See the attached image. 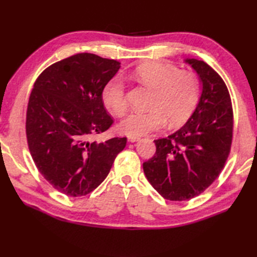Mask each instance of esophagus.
Returning <instances> with one entry per match:
<instances>
[{"mask_svg": "<svg viewBox=\"0 0 257 257\" xmlns=\"http://www.w3.org/2000/svg\"><path fill=\"white\" fill-rule=\"evenodd\" d=\"M127 139L129 143H136V141H138L140 138L137 137V136H127Z\"/></svg>", "mask_w": 257, "mask_h": 257, "instance_id": "34e87169", "label": "esophagus"}]
</instances>
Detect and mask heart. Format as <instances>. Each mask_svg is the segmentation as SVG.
<instances>
[{
  "mask_svg": "<svg viewBox=\"0 0 257 257\" xmlns=\"http://www.w3.org/2000/svg\"><path fill=\"white\" fill-rule=\"evenodd\" d=\"M137 78L154 90L151 109L133 111L118 124L120 133L127 136H143L166 124L187 121L192 114L200 96V83L196 75L180 72L170 64L158 62L141 65L136 70ZM102 101L114 114H122L127 109V97L123 81L113 77L102 89Z\"/></svg>",
  "mask_w": 257,
  "mask_h": 257,
  "instance_id": "heart-1",
  "label": "heart"
}]
</instances>
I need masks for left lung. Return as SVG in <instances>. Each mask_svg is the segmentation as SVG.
<instances>
[{
    "mask_svg": "<svg viewBox=\"0 0 257 257\" xmlns=\"http://www.w3.org/2000/svg\"><path fill=\"white\" fill-rule=\"evenodd\" d=\"M202 91L193 113L168 138L155 140L156 154L144 162L149 183L163 198L185 201L210 187L225 165L232 144L233 110L224 81L203 61L185 58Z\"/></svg>",
    "mask_w": 257,
    "mask_h": 257,
    "instance_id": "8db88e82",
    "label": "left lung"
}]
</instances>
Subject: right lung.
I'll list each match as a JSON object with an SVG mask.
<instances>
[{
	"instance_id": "add662e5",
	"label": "right lung",
	"mask_w": 257,
	"mask_h": 257,
	"mask_svg": "<svg viewBox=\"0 0 257 257\" xmlns=\"http://www.w3.org/2000/svg\"><path fill=\"white\" fill-rule=\"evenodd\" d=\"M120 63L80 53L51 65L36 79L26 112V137L38 171L69 196L90 193L108 176L127 138L89 141L113 120L102 89Z\"/></svg>"
}]
</instances>
